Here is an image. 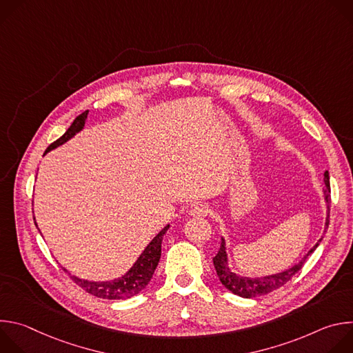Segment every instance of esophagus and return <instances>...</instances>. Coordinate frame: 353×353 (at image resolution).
<instances>
[{
	"mask_svg": "<svg viewBox=\"0 0 353 353\" xmlns=\"http://www.w3.org/2000/svg\"><path fill=\"white\" fill-rule=\"evenodd\" d=\"M210 214V207L207 204H196L190 210V215L195 218H205Z\"/></svg>",
	"mask_w": 353,
	"mask_h": 353,
	"instance_id": "1",
	"label": "esophagus"
}]
</instances>
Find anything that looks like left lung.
Returning a JSON list of instances; mask_svg holds the SVG:
<instances>
[{"label": "left lung", "instance_id": "obj_1", "mask_svg": "<svg viewBox=\"0 0 353 353\" xmlns=\"http://www.w3.org/2000/svg\"><path fill=\"white\" fill-rule=\"evenodd\" d=\"M324 181H325V188H324V194H325V201H327V208H328V214H327V228L330 225V205H331V185H330V174L328 172L324 173ZM321 239L316 243V245L309 251L306 254V257L301 260L297 265L292 267L290 270L276 274V275H271V276H265V278H259V279H248V278H240L234 274H232L229 271V268L226 267V253H225V241L222 239L221 247L218 254L214 257V265L216 270V274L222 282V285L229 289L232 293L245 297V299H251V297H257V296H263L267 294L275 289H279L281 286H283L286 282H289L293 275H296L301 268H303L307 257L313 253V251L317 248V245L320 244Z\"/></svg>", "mask_w": 353, "mask_h": 353}]
</instances>
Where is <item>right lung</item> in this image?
I'll return each mask as SVG.
<instances>
[{"label":"right lung","instance_id":"1","mask_svg":"<svg viewBox=\"0 0 353 353\" xmlns=\"http://www.w3.org/2000/svg\"><path fill=\"white\" fill-rule=\"evenodd\" d=\"M88 117V112H83L82 114H79L74 123L70 125V128L65 131L64 135H61L57 141H54L52 145H50L46 152L52 150L53 148L64 143L65 141H68L70 138H72L78 131L82 130L85 120ZM169 225L159 232V234L150 241L146 248L143 250V253L139 256V259L137 260V263L134 264V267L120 279H116L113 282H88V281H82L77 276H71V279L83 290H86L88 293L100 297V299H110V300H119V299H130L135 294H138L152 278L159 259H161V253H162V239L165 236V233L168 232Z\"/></svg>","mask_w":353,"mask_h":353}]
</instances>
